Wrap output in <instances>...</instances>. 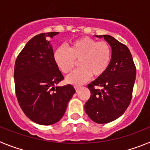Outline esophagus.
I'll list each match as a JSON object with an SVG mask.
<instances>
[{
    "label": "esophagus",
    "mask_w": 150,
    "mask_h": 150,
    "mask_svg": "<svg viewBox=\"0 0 150 150\" xmlns=\"http://www.w3.org/2000/svg\"><path fill=\"white\" fill-rule=\"evenodd\" d=\"M80 88H81V86H78V85H75V90H76V91H78Z\"/></svg>",
    "instance_id": "34e87169"
}]
</instances>
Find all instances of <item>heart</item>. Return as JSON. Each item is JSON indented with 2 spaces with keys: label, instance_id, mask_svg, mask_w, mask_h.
Returning a JSON list of instances; mask_svg holds the SVG:
<instances>
[{
  "label": "heart",
  "instance_id": "b5f03b06",
  "mask_svg": "<svg viewBox=\"0 0 150 150\" xmlns=\"http://www.w3.org/2000/svg\"><path fill=\"white\" fill-rule=\"evenodd\" d=\"M54 60L63 73L72 71L79 60L81 68L70 74L67 81L72 84H81L91 78L103 75L110 65L111 49L108 42L83 36L69 43V48L59 46L54 52Z\"/></svg>",
  "mask_w": 150,
  "mask_h": 150
}]
</instances>
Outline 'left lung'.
Masks as SVG:
<instances>
[{
	"instance_id": "8db88e82",
	"label": "left lung",
	"mask_w": 150,
	"mask_h": 150,
	"mask_svg": "<svg viewBox=\"0 0 150 150\" xmlns=\"http://www.w3.org/2000/svg\"><path fill=\"white\" fill-rule=\"evenodd\" d=\"M111 47L110 65L106 72L87 85L90 98L85 111L92 120L108 123L123 114L129 107L136 77V67L128 47L109 35H100ZM96 86L103 87L98 90Z\"/></svg>"
}]
</instances>
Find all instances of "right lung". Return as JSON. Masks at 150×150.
Returning a JSON list of instances; mask_svg holds the SVG:
<instances>
[{
	"mask_svg": "<svg viewBox=\"0 0 150 150\" xmlns=\"http://www.w3.org/2000/svg\"><path fill=\"white\" fill-rule=\"evenodd\" d=\"M58 32L33 36L16 58L14 69L16 94L25 115L40 125L58 122L75 93L73 86H57L63 75L54 60L49 40Z\"/></svg>",
	"mask_w": 150,
	"mask_h": 150,
	"instance_id": "obj_1",
	"label": "right lung"
}]
</instances>
